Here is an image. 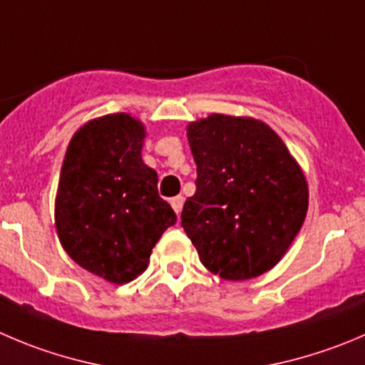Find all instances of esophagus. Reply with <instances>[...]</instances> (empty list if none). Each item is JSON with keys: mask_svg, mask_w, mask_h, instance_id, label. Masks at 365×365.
I'll return each instance as SVG.
<instances>
[{"mask_svg": "<svg viewBox=\"0 0 365 365\" xmlns=\"http://www.w3.org/2000/svg\"><path fill=\"white\" fill-rule=\"evenodd\" d=\"M170 204H172V207H173V211H175L177 215H180V210H182V204H185V199H182V197H173L172 200H170Z\"/></svg>", "mask_w": 365, "mask_h": 365, "instance_id": "esophagus-1", "label": "esophagus"}]
</instances>
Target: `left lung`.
I'll list each match as a JSON object with an SVG mask.
<instances>
[{
    "mask_svg": "<svg viewBox=\"0 0 365 365\" xmlns=\"http://www.w3.org/2000/svg\"><path fill=\"white\" fill-rule=\"evenodd\" d=\"M197 192L180 225L202 265L229 281L272 269L303 225L308 210L304 173L263 121L211 114L188 125Z\"/></svg>",
    "mask_w": 365,
    "mask_h": 365,
    "instance_id": "left-lung-1",
    "label": "left lung"
}]
</instances>
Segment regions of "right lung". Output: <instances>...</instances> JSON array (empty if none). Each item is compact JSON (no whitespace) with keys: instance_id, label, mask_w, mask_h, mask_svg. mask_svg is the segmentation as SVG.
<instances>
[{"instance_id":"right-lung-1","label":"right lung","mask_w":365,"mask_h":365,"mask_svg":"<svg viewBox=\"0 0 365 365\" xmlns=\"http://www.w3.org/2000/svg\"><path fill=\"white\" fill-rule=\"evenodd\" d=\"M145 127L116 113L82 125L66 150L55 227L69 258L110 283L136 279L152 249L177 222L141 159Z\"/></svg>"}]
</instances>
